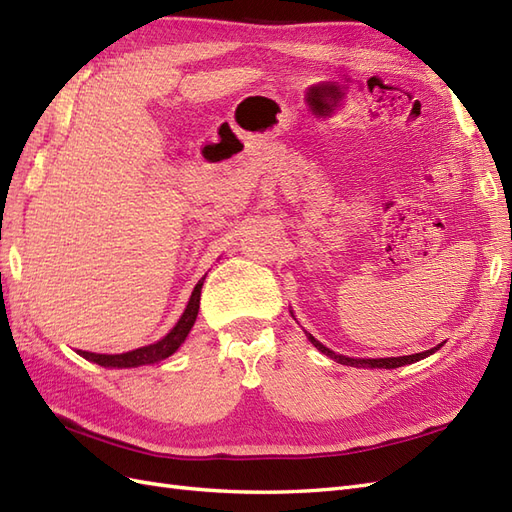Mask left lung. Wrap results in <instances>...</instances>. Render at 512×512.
Wrapping results in <instances>:
<instances>
[{"mask_svg":"<svg viewBox=\"0 0 512 512\" xmlns=\"http://www.w3.org/2000/svg\"><path fill=\"white\" fill-rule=\"evenodd\" d=\"M309 342H312L322 354L331 356V359H335L337 363L342 365H350V367H380V369H395V367H401V365H410V363H416L425 359V356H429L431 352H436L440 346L431 348V350H425V352H418V354H408V356H389V359H350V356H342V354H335L333 350H329L327 346H322L320 342H316V339L312 335H307Z\"/></svg>","mask_w":512,"mask_h":512,"instance_id":"1","label":"left lung"}]
</instances>
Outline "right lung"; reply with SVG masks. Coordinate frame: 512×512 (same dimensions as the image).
Returning a JSON list of instances; mask_svg holds the SVG:
<instances>
[{"mask_svg": "<svg viewBox=\"0 0 512 512\" xmlns=\"http://www.w3.org/2000/svg\"><path fill=\"white\" fill-rule=\"evenodd\" d=\"M205 280V277H203ZM203 280H200L192 292L190 303L185 307L183 316L179 318V322L175 324V329L170 331L160 342L151 344V346H143L132 352H123V354H96V352H83L79 350V354L87 361H94L102 367H138V365H151V363H160L164 359H168L183 342L188 333L192 331L196 316H198V307H200V288H203Z\"/></svg>", "mask_w": 512, "mask_h": 512, "instance_id": "right-lung-1", "label": "right lung"}]
</instances>
